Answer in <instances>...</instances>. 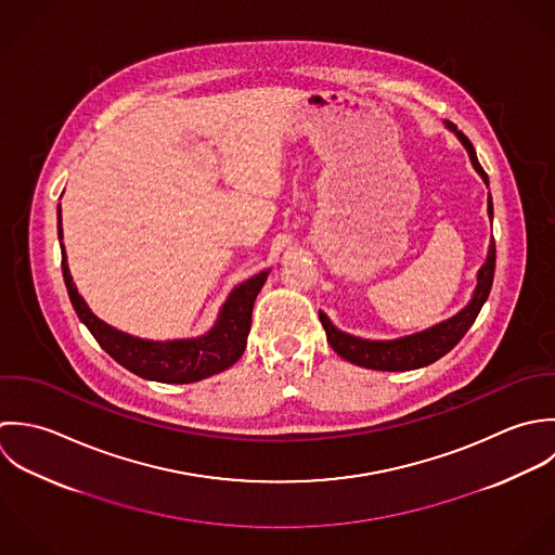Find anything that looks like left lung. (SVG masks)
I'll return each mask as SVG.
<instances>
[{
  "mask_svg": "<svg viewBox=\"0 0 555 555\" xmlns=\"http://www.w3.org/2000/svg\"><path fill=\"white\" fill-rule=\"evenodd\" d=\"M448 128L456 132V137L461 139V143L465 145V150L469 154L474 169L480 173V178L489 186V178L476 158V150H474L472 141L461 130H456L454 124L448 121ZM489 217L493 219L491 195H489ZM493 272H495V242L491 240L487 261L478 270V285H476L472 302L461 313L450 318L448 322H443L440 326H434L425 333L403 336L397 340H364V338L340 333L338 328H334L331 320L324 313H320V322L328 334V343L333 345L334 351L340 358L349 360L351 364H358L364 369H375V371L421 369V366H427V364L440 360L443 353H448L463 338V334L469 331V326L476 322L485 300L489 298V292L493 285Z\"/></svg>",
  "mask_w": 555,
  "mask_h": 555,
  "instance_id": "1",
  "label": "left lung"
}]
</instances>
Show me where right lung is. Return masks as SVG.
Wrapping results in <instances>:
<instances>
[{
    "instance_id": "1",
    "label": "right lung",
    "mask_w": 555,
    "mask_h": 555,
    "mask_svg": "<svg viewBox=\"0 0 555 555\" xmlns=\"http://www.w3.org/2000/svg\"><path fill=\"white\" fill-rule=\"evenodd\" d=\"M57 233L62 237V217L57 224ZM64 248V244H62ZM62 272L64 283L70 296V302L79 315V320L88 326V331L99 340V345L112 356L115 362L126 366L130 373L165 382V384H191L215 373L229 369L240 360L246 347V336L250 331L253 305L259 289L266 283L268 272H259L246 283L237 285L229 300L222 307L217 326L199 338L191 340H145L130 334L119 333L105 322H101L79 296L73 276L68 272L66 253L62 250Z\"/></svg>"
}]
</instances>
